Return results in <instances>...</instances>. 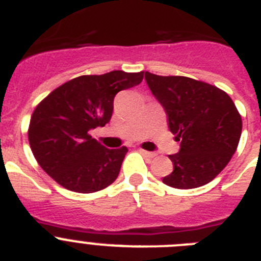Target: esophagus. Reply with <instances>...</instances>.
I'll return each instance as SVG.
<instances>
[{
	"label": "esophagus",
	"mask_w": 261,
	"mask_h": 261,
	"mask_svg": "<svg viewBox=\"0 0 261 261\" xmlns=\"http://www.w3.org/2000/svg\"><path fill=\"white\" fill-rule=\"evenodd\" d=\"M141 151L142 155L147 156V158H154V156H156V153H154V151H146V150H140Z\"/></svg>",
	"instance_id": "esophagus-1"
}]
</instances>
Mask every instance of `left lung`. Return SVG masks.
<instances>
[{"label": "left lung", "mask_w": 261, "mask_h": 261, "mask_svg": "<svg viewBox=\"0 0 261 261\" xmlns=\"http://www.w3.org/2000/svg\"><path fill=\"white\" fill-rule=\"evenodd\" d=\"M145 81L180 141L179 151L170 155L174 171L163 183L179 190L208 184L238 147L242 117L234 102L218 87L188 77L145 71Z\"/></svg>", "instance_id": "1"}]
</instances>
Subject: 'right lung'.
Listing matches in <instances>:
<instances>
[{"instance_id": "add662e5", "label": "right lung", "mask_w": 261, "mask_h": 261, "mask_svg": "<svg viewBox=\"0 0 261 261\" xmlns=\"http://www.w3.org/2000/svg\"><path fill=\"white\" fill-rule=\"evenodd\" d=\"M144 71L114 70L68 81L39 103L31 116L29 141L40 167L66 190L100 191L116 180L125 146L107 149L90 130L110 123L114 98L137 86Z\"/></svg>"}]
</instances>
